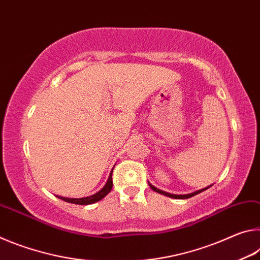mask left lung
Masks as SVG:
<instances>
[{
	"label": "left lung",
	"mask_w": 260,
	"mask_h": 260,
	"mask_svg": "<svg viewBox=\"0 0 260 260\" xmlns=\"http://www.w3.org/2000/svg\"><path fill=\"white\" fill-rule=\"evenodd\" d=\"M149 186H150V188L152 189L153 191L159 192V193H162V195H165V196H167V197H171V199H175V200H186V199H189V197L195 196V195H197V193H200V192H202V191L206 190V189H208V188H210V186H209V187H206V188H204V189H201V190H197V191H195V192L187 193V195H175V193H170V192H166V191L159 190V189H157L156 187H153L152 184H150V183H149Z\"/></svg>",
	"instance_id": "left-lung-1"
}]
</instances>
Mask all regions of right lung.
Returning <instances> with one entry per match:
<instances>
[{
    "mask_svg": "<svg viewBox=\"0 0 260 260\" xmlns=\"http://www.w3.org/2000/svg\"><path fill=\"white\" fill-rule=\"evenodd\" d=\"M112 171H111V173H110L108 181L104 184V187L101 189L100 191L94 193V195L82 197V199H69V197H61V196H57V197L65 202H68V203H73V204H79V205H88V204L96 203V202H99L102 199H104V197L107 196L110 191H111L112 184H113L112 183Z\"/></svg>",
    "mask_w": 260,
    "mask_h": 260,
    "instance_id": "obj_1",
    "label": "right lung"
}]
</instances>
